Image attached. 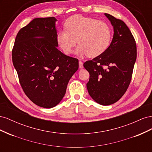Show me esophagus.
Here are the masks:
<instances>
[{
	"mask_svg": "<svg viewBox=\"0 0 152 152\" xmlns=\"http://www.w3.org/2000/svg\"><path fill=\"white\" fill-rule=\"evenodd\" d=\"M79 68H83V63H82V61H79Z\"/></svg>",
	"mask_w": 152,
	"mask_h": 152,
	"instance_id": "1",
	"label": "esophagus"
}]
</instances>
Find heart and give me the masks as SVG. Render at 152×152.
Here are the masks:
<instances>
[{
    "label": "heart",
    "mask_w": 152,
    "mask_h": 152,
    "mask_svg": "<svg viewBox=\"0 0 152 152\" xmlns=\"http://www.w3.org/2000/svg\"><path fill=\"white\" fill-rule=\"evenodd\" d=\"M65 26L67 30L58 32L57 42L66 54L72 53L77 40L79 45L75 53L79 56L87 54L89 57H96L109 47L112 31L107 23L93 18L75 15L68 18Z\"/></svg>",
    "instance_id": "heart-1"
}]
</instances>
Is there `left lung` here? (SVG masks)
Returning <instances> with one entry per match:
<instances>
[{
    "instance_id": "1",
    "label": "left lung",
    "mask_w": 152,
    "mask_h": 152,
    "mask_svg": "<svg viewBox=\"0 0 152 152\" xmlns=\"http://www.w3.org/2000/svg\"><path fill=\"white\" fill-rule=\"evenodd\" d=\"M113 26V37L108 49L87 61L84 66L89 73L87 88L91 97L102 105H110L125 94L131 80L136 60V44L123 21L104 13Z\"/></svg>"
}]
</instances>
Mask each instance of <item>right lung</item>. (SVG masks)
Returning <instances> with one entry per match:
<instances>
[{
	"mask_svg": "<svg viewBox=\"0 0 152 152\" xmlns=\"http://www.w3.org/2000/svg\"><path fill=\"white\" fill-rule=\"evenodd\" d=\"M54 17L35 18L18 31L12 50L20 85L32 102L50 108L61 102L78 59L58 50Z\"/></svg>",
	"mask_w": 152,
	"mask_h": 152,
	"instance_id": "add662e5",
	"label": "right lung"
}]
</instances>
